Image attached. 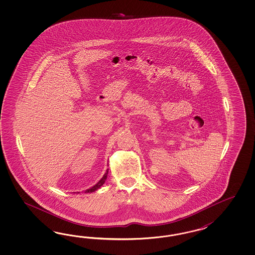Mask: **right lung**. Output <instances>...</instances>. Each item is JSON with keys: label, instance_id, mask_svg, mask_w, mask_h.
<instances>
[{"label": "right lung", "instance_id": "add662e5", "mask_svg": "<svg viewBox=\"0 0 255 255\" xmlns=\"http://www.w3.org/2000/svg\"><path fill=\"white\" fill-rule=\"evenodd\" d=\"M108 169L107 170V172L105 173V175L103 176V178H101L100 180L95 184V185L92 187L91 189H88V190H86L85 193H93V192H95L96 190H98L99 188H101V186L103 185L104 183H105V181H106V179L108 178Z\"/></svg>", "mask_w": 255, "mask_h": 255}]
</instances>
